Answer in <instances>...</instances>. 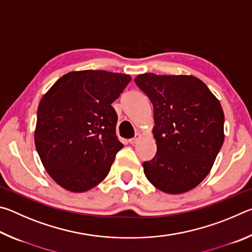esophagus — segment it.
Returning <instances> with one entry per match:
<instances>
[{
	"label": "esophagus",
	"instance_id": "esophagus-1",
	"mask_svg": "<svg viewBox=\"0 0 252 252\" xmlns=\"http://www.w3.org/2000/svg\"><path fill=\"white\" fill-rule=\"evenodd\" d=\"M140 139H141V134H140V133H136L134 138H132V139H130V140H129V142H130L131 144H135L136 142L139 141Z\"/></svg>",
	"mask_w": 252,
	"mask_h": 252
}]
</instances>
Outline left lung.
<instances>
[{"mask_svg": "<svg viewBox=\"0 0 252 252\" xmlns=\"http://www.w3.org/2000/svg\"><path fill=\"white\" fill-rule=\"evenodd\" d=\"M135 83L153 104L157 153L143 163L157 189L179 194L197 187L212 168L224 140L219 100L192 75L140 74Z\"/></svg>", "mask_w": 252, "mask_h": 252, "instance_id": "obj_1", "label": "left lung"}]
</instances>
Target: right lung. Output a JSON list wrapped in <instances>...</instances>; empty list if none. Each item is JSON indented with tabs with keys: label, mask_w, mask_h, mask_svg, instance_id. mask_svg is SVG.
<instances>
[{
	"label": "right lung",
	"mask_w": 252,
	"mask_h": 252,
	"mask_svg": "<svg viewBox=\"0 0 252 252\" xmlns=\"http://www.w3.org/2000/svg\"><path fill=\"white\" fill-rule=\"evenodd\" d=\"M131 76L108 71H73L60 78L37 108L34 142L50 177L71 192L103 181L123 148L111 105Z\"/></svg>",
	"instance_id": "obj_1"
}]
</instances>
